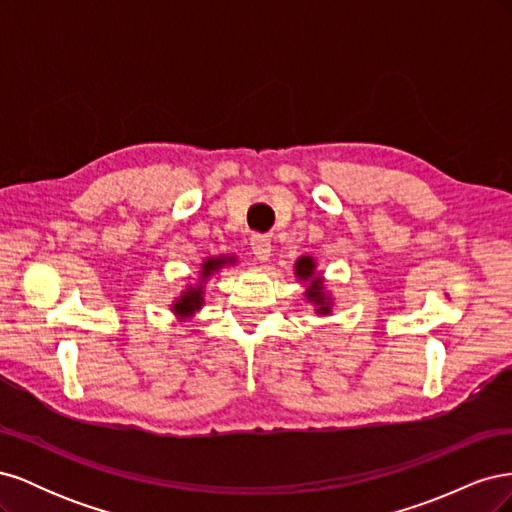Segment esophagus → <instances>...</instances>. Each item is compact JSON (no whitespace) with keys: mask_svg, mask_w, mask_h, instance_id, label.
Segmentation results:
<instances>
[{"mask_svg":"<svg viewBox=\"0 0 512 512\" xmlns=\"http://www.w3.org/2000/svg\"><path fill=\"white\" fill-rule=\"evenodd\" d=\"M250 245H252V252H254V256L258 260H269V256H271V241H269V237L254 235Z\"/></svg>","mask_w":512,"mask_h":512,"instance_id":"1","label":"esophagus"}]
</instances>
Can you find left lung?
Returning a JSON list of instances; mask_svg holds the SVG:
<instances>
[{"label": "left lung", "mask_w": 512, "mask_h": 512, "mask_svg": "<svg viewBox=\"0 0 512 512\" xmlns=\"http://www.w3.org/2000/svg\"><path fill=\"white\" fill-rule=\"evenodd\" d=\"M318 265L312 256H301L294 262V275L297 280L305 286V299L316 307L318 316H329L333 312V297L331 292L324 286L322 273L316 271Z\"/></svg>", "instance_id": "obj_1"}]
</instances>
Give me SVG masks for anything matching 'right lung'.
I'll return each instance as SVG.
<instances>
[{
  "instance_id": "obj_1",
  "label": "right lung",
  "mask_w": 512,
  "mask_h": 512,
  "mask_svg": "<svg viewBox=\"0 0 512 512\" xmlns=\"http://www.w3.org/2000/svg\"><path fill=\"white\" fill-rule=\"evenodd\" d=\"M235 262H237L235 256H209V258H205L203 265H200V271H198V282L185 286V290H181L179 297L173 301V305H170L173 314L181 322L194 318L205 305V284L211 280V275L222 271L224 267L235 265Z\"/></svg>"
}]
</instances>
